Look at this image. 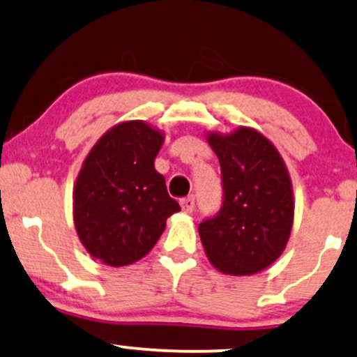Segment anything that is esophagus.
<instances>
[{"label": "esophagus", "mask_w": 357, "mask_h": 357, "mask_svg": "<svg viewBox=\"0 0 357 357\" xmlns=\"http://www.w3.org/2000/svg\"><path fill=\"white\" fill-rule=\"evenodd\" d=\"M195 196H188V197H183L181 201H179V204H181V209L184 213H192L195 211Z\"/></svg>", "instance_id": "34e87169"}]
</instances>
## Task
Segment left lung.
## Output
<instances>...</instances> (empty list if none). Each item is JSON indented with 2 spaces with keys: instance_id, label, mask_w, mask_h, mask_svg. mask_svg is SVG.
<instances>
[{
  "instance_id": "left-lung-1",
  "label": "left lung",
  "mask_w": 357,
  "mask_h": 357,
  "mask_svg": "<svg viewBox=\"0 0 357 357\" xmlns=\"http://www.w3.org/2000/svg\"><path fill=\"white\" fill-rule=\"evenodd\" d=\"M221 165L225 201L220 213L199 225L209 263L231 276H251L284 251L294 221L293 183L284 160L255 128L209 131Z\"/></svg>"
}]
</instances>
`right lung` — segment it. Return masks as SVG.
Segmentation results:
<instances>
[{
	"label": "right lung",
	"instance_id": "add662e5",
	"mask_svg": "<svg viewBox=\"0 0 357 357\" xmlns=\"http://www.w3.org/2000/svg\"><path fill=\"white\" fill-rule=\"evenodd\" d=\"M165 132L132 119L114 124L88 153L73 190V220L81 244L101 263L119 268L151 251L179 211L154 160Z\"/></svg>",
	"mask_w": 357,
	"mask_h": 357
}]
</instances>
